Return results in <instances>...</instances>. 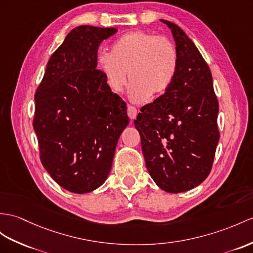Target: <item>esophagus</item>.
Masks as SVG:
<instances>
[{"label": "esophagus", "instance_id": "34e87169", "mask_svg": "<svg viewBox=\"0 0 253 253\" xmlns=\"http://www.w3.org/2000/svg\"><path fill=\"white\" fill-rule=\"evenodd\" d=\"M137 109L132 105H127V116L130 117V119H135L137 116Z\"/></svg>", "mask_w": 253, "mask_h": 253}]
</instances>
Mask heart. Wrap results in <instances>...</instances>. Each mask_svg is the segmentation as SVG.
I'll use <instances>...</instances> for the list:
<instances>
[{"label":"heart","mask_w":253,"mask_h":253,"mask_svg":"<svg viewBox=\"0 0 253 253\" xmlns=\"http://www.w3.org/2000/svg\"><path fill=\"white\" fill-rule=\"evenodd\" d=\"M179 53L169 39L144 31L123 34L110 47V53L97 57V67L108 87L120 93L128 77L132 84L128 95L143 103L151 96H161L177 75Z\"/></svg>","instance_id":"obj_1"}]
</instances>
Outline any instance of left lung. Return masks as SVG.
Instances as JSON below:
<instances>
[{"label":"left lung","instance_id":"left-lung-1","mask_svg":"<svg viewBox=\"0 0 253 253\" xmlns=\"http://www.w3.org/2000/svg\"><path fill=\"white\" fill-rule=\"evenodd\" d=\"M171 31L179 53L177 75L163 95L141 107L139 132L146 168L165 192L198 187L211 173L219 141V104L211 70L199 49L177 24Z\"/></svg>","mask_w":253,"mask_h":253}]
</instances>
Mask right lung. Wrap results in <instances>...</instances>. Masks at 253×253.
<instances>
[{
  "label": "right lung",
  "instance_id": "obj_1",
  "mask_svg": "<svg viewBox=\"0 0 253 253\" xmlns=\"http://www.w3.org/2000/svg\"><path fill=\"white\" fill-rule=\"evenodd\" d=\"M116 28L79 26L48 61L35 93L33 127L41 161L59 186L88 193L105 182L128 125L126 104L97 66L101 42Z\"/></svg>",
  "mask_w": 253,
  "mask_h": 253
}]
</instances>
